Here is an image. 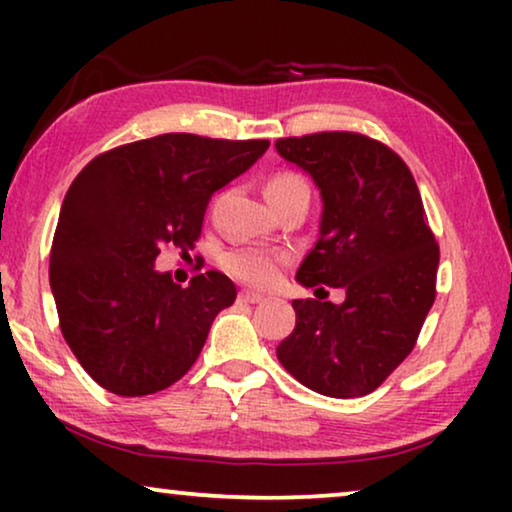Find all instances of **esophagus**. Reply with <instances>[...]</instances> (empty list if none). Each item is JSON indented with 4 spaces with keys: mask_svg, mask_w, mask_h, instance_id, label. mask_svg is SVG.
Returning a JSON list of instances; mask_svg holds the SVG:
<instances>
[{
    "mask_svg": "<svg viewBox=\"0 0 512 512\" xmlns=\"http://www.w3.org/2000/svg\"><path fill=\"white\" fill-rule=\"evenodd\" d=\"M237 300H240V303L256 305V303H261V300H265V296H263V293H256V291H242L240 296H237Z\"/></svg>",
    "mask_w": 512,
    "mask_h": 512,
    "instance_id": "obj_1",
    "label": "esophagus"
}]
</instances>
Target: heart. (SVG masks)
Here are the masks:
<instances>
[{"instance_id": "1", "label": "heart", "mask_w": 512, "mask_h": 512, "mask_svg": "<svg viewBox=\"0 0 512 512\" xmlns=\"http://www.w3.org/2000/svg\"><path fill=\"white\" fill-rule=\"evenodd\" d=\"M296 191H307L305 181L298 177V174L282 172L275 174L265 186V198H272V195H286ZM284 263L282 254H270V251L263 249H235L226 256V268L233 277L240 279V282L254 284V286H270L279 275V265Z\"/></svg>"}]
</instances>
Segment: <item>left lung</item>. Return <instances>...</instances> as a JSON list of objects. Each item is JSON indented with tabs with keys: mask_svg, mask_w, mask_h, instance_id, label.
Instances as JSON below:
<instances>
[{
	"mask_svg": "<svg viewBox=\"0 0 512 512\" xmlns=\"http://www.w3.org/2000/svg\"><path fill=\"white\" fill-rule=\"evenodd\" d=\"M286 163L321 195L317 244L296 272L305 289L346 291L340 306L293 300L296 328L277 359L307 389L331 398L375 391L415 347L436 300L438 244L408 165L356 132L277 139Z\"/></svg>",
	"mask_w": 512,
	"mask_h": 512,
	"instance_id": "obj_1",
	"label": "left lung"
}]
</instances>
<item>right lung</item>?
Here are the masks:
<instances>
[{"mask_svg":"<svg viewBox=\"0 0 512 512\" xmlns=\"http://www.w3.org/2000/svg\"><path fill=\"white\" fill-rule=\"evenodd\" d=\"M268 146L167 132L102 153L72 181L48 277L62 335L100 387L146 396L191 370L237 289L219 270L174 284L156 258L163 244L193 249L212 195Z\"/></svg>","mask_w":512,"mask_h":512,"instance_id":"obj_1","label":"right lung"}]
</instances>
